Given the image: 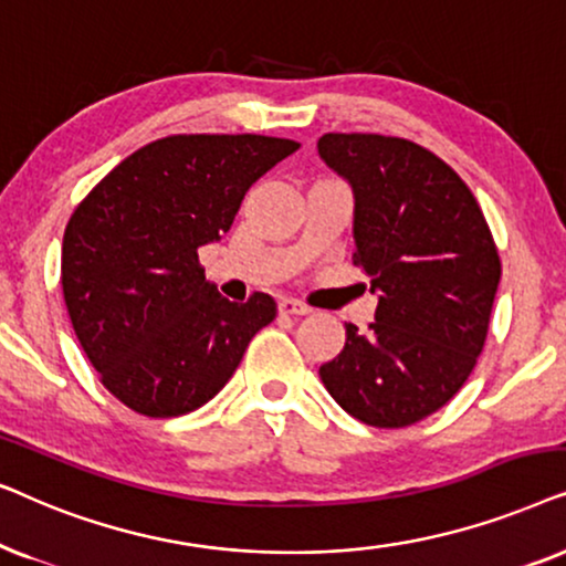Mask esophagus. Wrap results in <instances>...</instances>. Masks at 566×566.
<instances>
[{"mask_svg": "<svg viewBox=\"0 0 566 566\" xmlns=\"http://www.w3.org/2000/svg\"><path fill=\"white\" fill-rule=\"evenodd\" d=\"M311 311H313L311 305L300 303V300H292V297L282 300V303H279V313H282V315H307Z\"/></svg>", "mask_w": 566, "mask_h": 566, "instance_id": "34e87169", "label": "esophagus"}]
</instances>
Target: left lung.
<instances>
[{
    "instance_id": "1",
    "label": "left lung",
    "mask_w": 566,
    "mask_h": 566,
    "mask_svg": "<svg viewBox=\"0 0 566 566\" xmlns=\"http://www.w3.org/2000/svg\"><path fill=\"white\" fill-rule=\"evenodd\" d=\"M318 153L354 191V266L378 311L367 334L321 367L334 401L370 427H411L442 409L476 367L502 276L476 196L417 142L323 134Z\"/></svg>"
}]
</instances>
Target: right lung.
<instances>
[{
	"instance_id": "add662e5",
	"label": "right lung",
	"mask_w": 566,
	"mask_h": 566,
	"mask_svg": "<svg viewBox=\"0 0 566 566\" xmlns=\"http://www.w3.org/2000/svg\"><path fill=\"white\" fill-rule=\"evenodd\" d=\"M261 134H172L120 160L74 209L62 290L101 382L142 417H180L220 394L276 318L271 295L230 303L199 248L220 240L248 188L295 153Z\"/></svg>"
}]
</instances>
